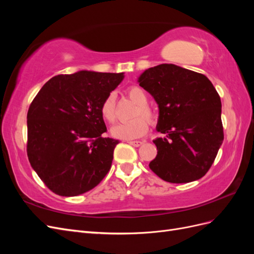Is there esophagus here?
<instances>
[{"instance_id":"34e87169","label":"esophagus","mask_w":254,"mask_h":254,"mask_svg":"<svg viewBox=\"0 0 254 254\" xmlns=\"http://www.w3.org/2000/svg\"><path fill=\"white\" fill-rule=\"evenodd\" d=\"M130 145H132V146H134V147H139V146H141L142 144H143V142H141V141H130V142H128Z\"/></svg>"}]
</instances>
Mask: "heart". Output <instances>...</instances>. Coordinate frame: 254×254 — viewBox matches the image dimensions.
I'll return each mask as SVG.
<instances>
[{"instance_id": "obj_1", "label": "heart", "mask_w": 254, "mask_h": 254, "mask_svg": "<svg viewBox=\"0 0 254 254\" xmlns=\"http://www.w3.org/2000/svg\"><path fill=\"white\" fill-rule=\"evenodd\" d=\"M126 93L129 98L137 105L131 115V118L134 119L114 126L111 129V134L117 139L129 141L139 139V137L147 132L148 123L147 122L153 124L156 122L157 115L155 111L147 105L148 97L143 89L137 86H131L127 89ZM99 111H101V115L104 121L108 124H113L117 121V106H115L114 93H109L105 97ZM146 119L148 121H146Z\"/></svg>"}]
</instances>
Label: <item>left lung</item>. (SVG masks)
Segmentation results:
<instances>
[{
  "mask_svg": "<svg viewBox=\"0 0 254 254\" xmlns=\"http://www.w3.org/2000/svg\"><path fill=\"white\" fill-rule=\"evenodd\" d=\"M137 81L157 102V130L165 134L153 140L158 153L149 168L171 183L200 179L224 141L216 89L203 74L172 64L149 67Z\"/></svg>",
  "mask_w": 254,
  "mask_h": 254,
  "instance_id": "8db88e82",
  "label": "left lung"
}]
</instances>
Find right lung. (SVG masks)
Returning a JSON list of instances; mask_svg holds the SVG:
<instances>
[{
  "label": "right lung",
  "instance_id": "1",
  "mask_svg": "<svg viewBox=\"0 0 254 254\" xmlns=\"http://www.w3.org/2000/svg\"><path fill=\"white\" fill-rule=\"evenodd\" d=\"M124 73L79 71L51 78L27 112V157L52 191L77 196L108 174L119 140L104 137L101 115L105 97Z\"/></svg>",
  "mask_w": 254,
  "mask_h": 254
}]
</instances>
